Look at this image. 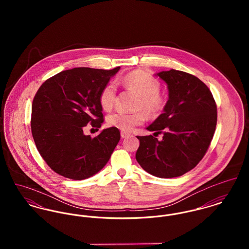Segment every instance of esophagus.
<instances>
[{
  "mask_svg": "<svg viewBox=\"0 0 249 249\" xmlns=\"http://www.w3.org/2000/svg\"><path fill=\"white\" fill-rule=\"evenodd\" d=\"M130 134L128 133V132H124V131H122L121 132V136H122V138H126V137H128Z\"/></svg>",
  "mask_w": 249,
  "mask_h": 249,
  "instance_id": "1",
  "label": "esophagus"
}]
</instances>
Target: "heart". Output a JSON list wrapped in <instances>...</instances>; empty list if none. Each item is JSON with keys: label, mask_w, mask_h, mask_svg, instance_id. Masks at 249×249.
<instances>
[{"label": "heart", "mask_w": 249, "mask_h": 249, "mask_svg": "<svg viewBox=\"0 0 249 249\" xmlns=\"http://www.w3.org/2000/svg\"><path fill=\"white\" fill-rule=\"evenodd\" d=\"M122 83L126 88L140 94L137 108L144 109L149 114H156L164 107V99L159 93L161 88L160 82L150 73L142 70L130 71L122 78ZM116 99L117 85L115 82H109L100 93V104L105 110L110 111L115 106ZM145 120L146 114L143 110L135 112L118 110L108 116L107 124L109 126L129 132L135 126L142 124Z\"/></svg>", "instance_id": "b5f03b06"}]
</instances>
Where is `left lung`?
<instances>
[{
	"instance_id": "left-lung-1",
	"label": "left lung",
	"mask_w": 249,
	"mask_h": 249,
	"mask_svg": "<svg viewBox=\"0 0 249 249\" xmlns=\"http://www.w3.org/2000/svg\"><path fill=\"white\" fill-rule=\"evenodd\" d=\"M169 89V101L162 113L146 127L163 133L137 136L140 146L136 160L148 174L161 178L181 177L203 158L213 139L216 125V105L207 85L186 71L158 72Z\"/></svg>"
}]
</instances>
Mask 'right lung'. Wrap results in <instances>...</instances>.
<instances>
[{
    "instance_id": "1",
    "label": "right lung",
    "mask_w": 249,
    "mask_h": 249,
    "mask_svg": "<svg viewBox=\"0 0 249 249\" xmlns=\"http://www.w3.org/2000/svg\"><path fill=\"white\" fill-rule=\"evenodd\" d=\"M120 67L112 70L73 68L48 78L36 92L31 127L36 147L56 174L73 180L90 178L109 161L120 130L109 127L92 138L83 133L90 124L104 123L100 93Z\"/></svg>"
}]
</instances>
